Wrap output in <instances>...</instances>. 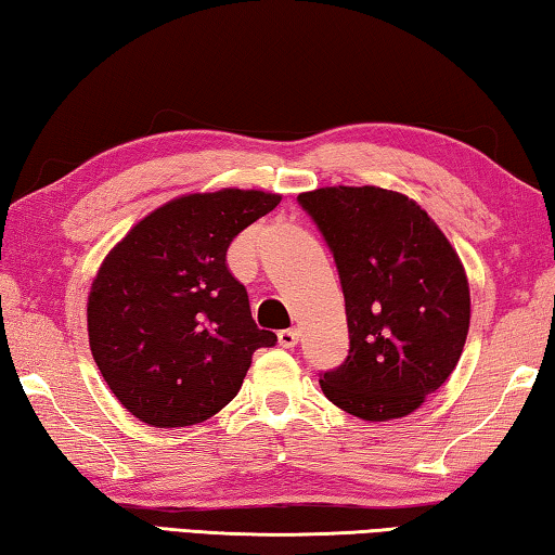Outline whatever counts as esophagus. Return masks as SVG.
Returning a JSON list of instances; mask_svg holds the SVG:
<instances>
[{
	"mask_svg": "<svg viewBox=\"0 0 555 555\" xmlns=\"http://www.w3.org/2000/svg\"><path fill=\"white\" fill-rule=\"evenodd\" d=\"M279 345L281 347H296L298 345V331L296 327H286V331L279 333Z\"/></svg>",
	"mask_w": 555,
	"mask_h": 555,
	"instance_id": "34e87169",
	"label": "esophagus"
}]
</instances>
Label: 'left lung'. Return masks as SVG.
<instances>
[{"instance_id":"obj_1","label":"left lung","mask_w":555,"mask_h":555,"mask_svg":"<svg viewBox=\"0 0 555 555\" xmlns=\"http://www.w3.org/2000/svg\"><path fill=\"white\" fill-rule=\"evenodd\" d=\"M298 203L333 249L350 354L325 372L335 406L379 424L424 406L453 374L469 331L463 261L409 195L379 185H325Z\"/></svg>"}]
</instances>
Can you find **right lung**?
Masks as SVG:
<instances>
[{"label": "right lung", "mask_w": 555, "mask_h": 555, "mask_svg": "<svg viewBox=\"0 0 555 555\" xmlns=\"http://www.w3.org/2000/svg\"><path fill=\"white\" fill-rule=\"evenodd\" d=\"M281 203L279 193H185L139 220L107 251L88 296L98 370L131 416L156 428L203 424L237 397L259 347L228 247Z\"/></svg>", "instance_id": "obj_1"}]
</instances>
